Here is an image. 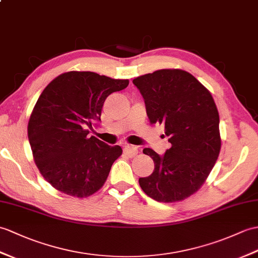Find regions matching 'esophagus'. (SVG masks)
Segmentation results:
<instances>
[{
    "label": "esophagus",
    "mask_w": 258,
    "mask_h": 258,
    "mask_svg": "<svg viewBox=\"0 0 258 258\" xmlns=\"http://www.w3.org/2000/svg\"><path fill=\"white\" fill-rule=\"evenodd\" d=\"M123 152L125 155H127L128 157H134L137 154H139V148H137L136 146H133V145H126L124 147Z\"/></svg>",
    "instance_id": "esophagus-1"
}]
</instances>
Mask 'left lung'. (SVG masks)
I'll return each mask as SVG.
<instances>
[{
	"mask_svg": "<svg viewBox=\"0 0 258 258\" xmlns=\"http://www.w3.org/2000/svg\"><path fill=\"white\" fill-rule=\"evenodd\" d=\"M133 83L145 101L152 124L165 125L171 147L163 156L151 148V176L140 178L148 197L176 202L196 194L205 183L221 149L219 112L210 91L181 69H161L137 77Z\"/></svg>",
	"mask_w": 258,
	"mask_h": 258,
	"instance_id": "8db88e82",
	"label": "left lung"
}]
</instances>
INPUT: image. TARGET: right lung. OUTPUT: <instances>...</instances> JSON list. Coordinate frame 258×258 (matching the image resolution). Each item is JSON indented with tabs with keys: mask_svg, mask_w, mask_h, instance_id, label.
Here are the masks:
<instances>
[{
	"mask_svg": "<svg viewBox=\"0 0 258 258\" xmlns=\"http://www.w3.org/2000/svg\"><path fill=\"white\" fill-rule=\"evenodd\" d=\"M127 86V79L69 71L44 89L29 117L27 133L35 164L53 188L77 198L102 188L122 148L89 137L87 127L101 121L105 99Z\"/></svg>",
	"mask_w": 258,
	"mask_h": 258,
	"instance_id": "add662e5",
	"label": "right lung"
}]
</instances>
